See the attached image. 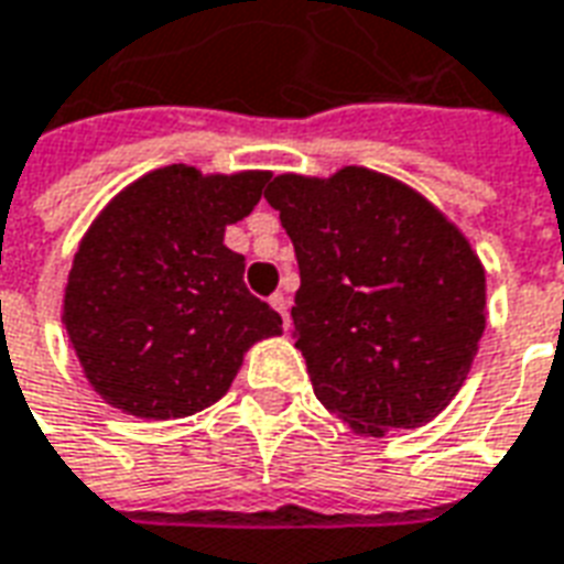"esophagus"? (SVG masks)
Segmentation results:
<instances>
[{"mask_svg":"<svg viewBox=\"0 0 564 564\" xmlns=\"http://www.w3.org/2000/svg\"><path fill=\"white\" fill-rule=\"evenodd\" d=\"M270 306L276 308L279 315H282V327H291V317H288V297L285 294H273V297H270Z\"/></svg>","mask_w":564,"mask_h":564,"instance_id":"34e87169","label":"esophagus"}]
</instances>
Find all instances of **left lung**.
Wrapping results in <instances>:
<instances>
[{"instance_id":"obj_1","label":"left lung","mask_w":564,"mask_h":564,"mask_svg":"<svg viewBox=\"0 0 564 564\" xmlns=\"http://www.w3.org/2000/svg\"><path fill=\"white\" fill-rule=\"evenodd\" d=\"M294 243V336L317 401L362 437L419 427L464 387L488 321L485 267L413 186L366 166L276 175Z\"/></svg>"}]
</instances>
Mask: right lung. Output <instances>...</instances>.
Listing matches in <instances>:
<instances>
[{
	"mask_svg": "<svg viewBox=\"0 0 564 564\" xmlns=\"http://www.w3.org/2000/svg\"><path fill=\"white\" fill-rule=\"evenodd\" d=\"M270 172L163 166L124 186L79 240L62 324L109 408L193 416L226 395L243 354L282 317L243 285L226 226L252 214Z\"/></svg>",
	"mask_w": 564,
	"mask_h": 564,
	"instance_id": "1",
	"label": "right lung"
}]
</instances>
